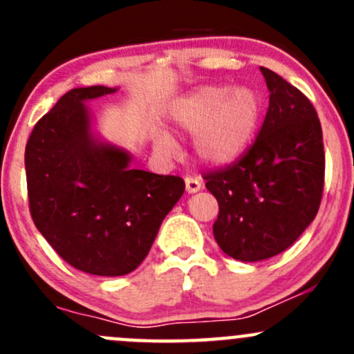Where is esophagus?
Returning a JSON list of instances; mask_svg holds the SVG:
<instances>
[{
    "mask_svg": "<svg viewBox=\"0 0 354 354\" xmlns=\"http://www.w3.org/2000/svg\"><path fill=\"white\" fill-rule=\"evenodd\" d=\"M185 185H187L188 194H197L200 188H202V181H200V178H195V176L185 178Z\"/></svg>",
    "mask_w": 354,
    "mask_h": 354,
    "instance_id": "34e87169",
    "label": "esophagus"
}]
</instances>
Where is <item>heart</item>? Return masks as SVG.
<instances>
[{
	"mask_svg": "<svg viewBox=\"0 0 354 354\" xmlns=\"http://www.w3.org/2000/svg\"><path fill=\"white\" fill-rule=\"evenodd\" d=\"M262 102L250 87L207 85L174 104L173 120L187 133H195L194 147L198 157L210 164L236 159L252 142L259 127ZM171 135H156L157 151H174Z\"/></svg>",
	"mask_w": 354,
	"mask_h": 354,
	"instance_id": "b5f03b06",
	"label": "heart"
}]
</instances>
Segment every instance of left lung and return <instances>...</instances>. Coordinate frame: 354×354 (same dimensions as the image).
I'll return each instance as SVG.
<instances>
[{"label": "left lung", "mask_w": 354, "mask_h": 354, "mask_svg": "<svg viewBox=\"0 0 354 354\" xmlns=\"http://www.w3.org/2000/svg\"><path fill=\"white\" fill-rule=\"evenodd\" d=\"M270 92L255 142L203 174L219 203L214 238L226 255L259 262L289 248L319 212L326 154L317 111L303 92L260 66Z\"/></svg>", "instance_id": "1"}]
</instances>
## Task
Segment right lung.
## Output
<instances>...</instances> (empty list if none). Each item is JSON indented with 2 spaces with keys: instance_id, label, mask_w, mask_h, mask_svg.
I'll return each mask as SVG.
<instances>
[{
  "instance_id": "obj_1",
  "label": "right lung",
  "mask_w": 354,
  "mask_h": 354,
  "mask_svg": "<svg viewBox=\"0 0 354 354\" xmlns=\"http://www.w3.org/2000/svg\"><path fill=\"white\" fill-rule=\"evenodd\" d=\"M114 91L71 88L35 123L25 147L35 227L71 267L109 277L144 262L185 192L180 176L133 169L127 151L94 137L84 102Z\"/></svg>"
}]
</instances>
